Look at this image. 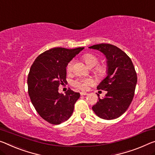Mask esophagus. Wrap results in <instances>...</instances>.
I'll list each match as a JSON object with an SVG mask.
<instances>
[{
	"mask_svg": "<svg viewBox=\"0 0 155 155\" xmlns=\"http://www.w3.org/2000/svg\"><path fill=\"white\" fill-rule=\"evenodd\" d=\"M80 94H81V95H82V96L87 95V92H81Z\"/></svg>",
	"mask_w": 155,
	"mask_h": 155,
	"instance_id": "34e87169",
	"label": "esophagus"
}]
</instances>
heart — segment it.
Instances as JSON below:
<instances>
[{"label": "heart", "mask_w": 155, "mask_h": 155, "mask_svg": "<svg viewBox=\"0 0 155 155\" xmlns=\"http://www.w3.org/2000/svg\"><path fill=\"white\" fill-rule=\"evenodd\" d=\"M83 60L86 63V64L90 67H95L93 69V71L95 73V74L99 77H104L107 72V68L104 65H97L99 63V58L97 56H95L92 54H85L83 56ZM74 64V60L72 59L66 65V70L68 72H71L73 70ZM94 82V81L92 78H78L77 79L72 81V84L74 87L78 88L80 90H86L88 87L91 85Z\"/></svg>", "instance_id": "1"}]
</instances>
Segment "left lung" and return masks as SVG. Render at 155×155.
I'll use <instances>...</instances> for the list:
<instances>
[{
	"instance_id": "8db88e82",
	"label": "left lung",
	"mask_w": 155,
	"mask_h": 155,
	"mask_svg": "<svg viewBox=\"0 0 155 155\" xmlns=\"http://www.w3.org/2000/svg\"><path fill=\"white\" fill-rule=\"evenodd\" d=\"M104 54L107 59V77L97 86L107 91L103 99L92 106L98 117L106 120L117 119L130 105L134 95L137 76L130 58L124 51L111 44L101 43L89 47Z\"/></svg>"
}]
</instances>
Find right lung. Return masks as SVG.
Here are the masks:
<instances>
[{
  "mask_svg": "<svg viewBox=\"0 0 155 155\" xmlns=\"http://www.w3.org/2000/svg\"><path fill=\"white\" fill-rule=\"evenodd\" d=\"M84 48H54L44 51L31 65L28 77V93L38 114L54 125L64 122L72 116L80 93L69 88L65 94L58 87L66 81V65Z\"/></svg>",
  "mask_w": 155,
  "mask_h": 155,
  "instance_id": "add662e5",
  "label": "right lung"
}]
</instances>
